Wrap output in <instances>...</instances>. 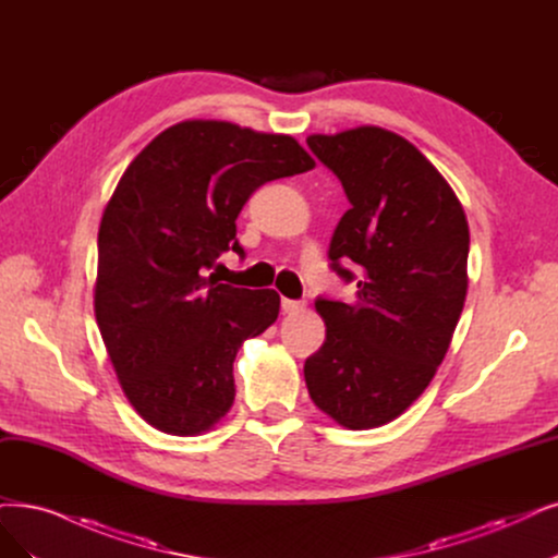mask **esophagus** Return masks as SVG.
Returning a JSON list of instances; mask_svg holds the SVG:
<instances>
[{
	"instance_id": "obj_1",
	"label": "esophagus",
	"mask_w": 558,
	"mask_h": 558,
	"mask_svg": "<svg viewBox=\"0 0 558 558\" xmlns=\"http://www.w3.org/2000/svg\"><path fill=\"white\" fill-rule=\"evenodd\" d=\"M305 307V301H294V299H282V313L287 315H294L301 313Z\"/></svg>"
}]
</instances>
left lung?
<instances>
[{"instance_id": "8db88e82", "label": "left lung", "mask_w": 558, "mask_h": 558, "mask_svg": "<svg viewBox=\"0 0 558 558\" xmlns=\"http://www.w3.org/2000/svg\"><path fill=\"white\" fill-rule=\"evenodd\" d=\"M305 142L352 204L328 257L356 282L354 301H315L326 340L305 359L307 393L344 427H379L423 393L448 352L466 299L469 225L404 137L361 126Z\"/></svg>"}]
</instances>
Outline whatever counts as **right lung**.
<instances>
[{"mask_svg":"<svg viewBox=\"0 0 558 558\" xmlns=\"http://www.w3.org/2000/svg\"><path fill=\"white\" fill-rule=\"evenodd\" d=\"M315 168L290 135L181 121L123 172L98 230L96 322L123 393L168 435H199L234 402L243 340L278 319L274 290L218 282L243 204L266 181Z\"/></svg>","mask_w":558,"mask_h":558,"instance_id":"right-lung-1","label":"right lung"}]
</instances>
